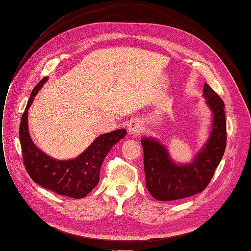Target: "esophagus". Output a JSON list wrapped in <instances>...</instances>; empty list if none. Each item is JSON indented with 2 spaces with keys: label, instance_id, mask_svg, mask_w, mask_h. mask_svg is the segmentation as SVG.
Returning a JSON list of instances; mask_svg holds the SVG:
<instances>
[{
  "label": "esophagus",
  "instance_id": "esophagus-1",
  "mask_svg": "<svg viewBox=\"0 0 251 251\" xmlns=\"http://www.w3.org/2000/svg\"><path fill=\"white\" fill-rule=\"evenodd\" d=\"M142 130V126H141V123L138 122L137 120H132L130 123H129V126H128V131L130 134H137L140 133Z\"/></svg>",
  "mask_w": 251,
  "mask_h": 251
}]
</instances>
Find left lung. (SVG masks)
<instances>
[{
  "instance_id": "1",
  "label": "left lung",
  "mask_w": 251,
  "mask_h": 251,
  "mask_svg": "<svg viewBox=\"0 0 251 251\" xmlns=\"http://www.w3.org/2000/svg\"><path fill=\"white\" fill-rule=\"evenodd\" d=\"M202 94L213 111V125L206 146L187 165L175 164L165 148L154 138L143 137L146 186L158 201H176L200 193L208 186L226 147L225 103L209 87L203 85Z\"/></svg>"
}]
</instances>
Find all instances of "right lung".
<instances>
[{"label":"right lung","mask_w":251,"mask_h":251,"mask_svg":"<svg viewBox=\"0 0 251 251\" xmlns=\"http://www.w3.org/2000/svg\"><path fill=\"white\" fill-rule=\"evenodd\" d=\"M48 77L42 78L31 93L20 126V142L23 160L31 179L45 189L59 196L82 199L99 182V174L103 160L114 145L126 135L125 129H118L98 136L77 158L61 161L50 158L37 148L27 130V109L34 97Z\"/></svg>","instance_id":"add662e5"}]
</instances>
